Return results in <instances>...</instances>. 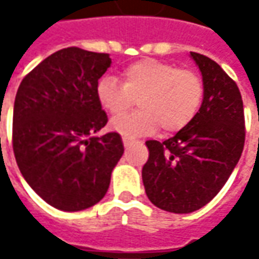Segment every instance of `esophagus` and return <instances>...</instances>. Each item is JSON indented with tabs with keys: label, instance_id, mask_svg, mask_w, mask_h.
Masks as SVG:
<instances>
[{
	"label": "esophagus",
	"instance_id": "obj_1",
	"mask_svg": "<svg viewBox=\"0 0 259 259\" xmlns=\"http://www.w3.org/2000/svg\"><path fill=\"white\" fill-rule=\"evenodd\" d=\"M122 143H124L125 148H128V147L131 145V143H133V140H130V138H126V137H124V138H122Z\"/></svg>",
	"mask_w": 259,
	"mask_h": 259
}]
</instances>
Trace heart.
I'll list each match as a JSON object with an SVG mask.
<instances>
[{
    "mask_svg": "<svg viewBox=\"0 0 259 259\" xmlns=\"http://www.w3.org/2000/svg\"><path fill=\"white\" fill-rule=\"evenodd\" d=\"M122 83L102 76L95 88L99 105L108 114L124 115L135 99L137 112L116 118L111 128L124 137L150 135L163 128L176 133L192 122L203 102L200 76L189 69L155 59H143L122 70Z\"/></svg>",
    "mask_w": 259,
    "mask_h": 259,
    "instance_id": "1",
    "label": "heart"
}]
</instances>
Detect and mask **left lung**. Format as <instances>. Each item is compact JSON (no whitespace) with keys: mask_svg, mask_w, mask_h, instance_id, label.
Wrapping results in <instances>:
<instances>
[{"mask_svg":"<svg viewBox=\"0 0 259 259\" xmlns=\"http://www.w3.org/2000/svg\"><path fill=\"white\" fill-rule=\"evenodd\" d=\"M202 73L203 102L192 122L163 143L150 140L143 183L151 203L171 213H192L228 182L245 143L242 96L212 59L190 52Z\"/></svg>","mask_w":259,"mask_h":259,"instance_id":"obj_1","label":"left lung"}]
</instances>
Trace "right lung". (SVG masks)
Returning <instances> with one entry per match:
<instances>
[{
    "label": "right lung",
    "mask_w": 259,
    "mask_h": 259,
    "mask_svg": "<svg viewBox=\"0 0 259 259\" xmlns=\"http://www.w3.org/2000/svg\"><path fill=\"white\" fill-rule=\"evenodd\" d=\"M106 53L67 47L25 76L15 95L13 150L30 187L59 210L96 204L124 154L121 135L96 137L108 122L95 94Z\"/></svg>",
    "instance_id": "1"
}]
</instances>
